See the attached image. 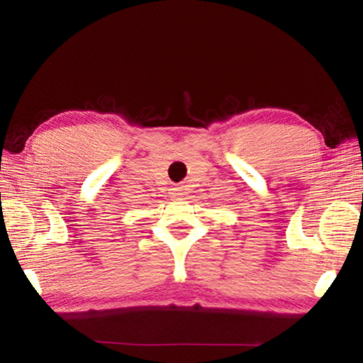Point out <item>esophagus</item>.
I'll return each instance as SVG.
<instances>
[{"label": "esophagus", "instance_id": "obj_1", "mask_svg": "<svg viewBox=\"0 0 363 363\" xmlns=\"http://www.w3.org/2000/svg\"><path fill=\"white\" fill-rule=\"evenodd\" d=\"M182 194H181V187H176V189H173V196H181Z\"/></svg>", "mask_w": 363, "mask_h": 363}]
</instances>
